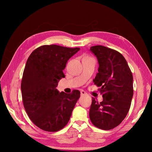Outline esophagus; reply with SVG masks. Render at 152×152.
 <instances>
[{"instance_id":"34e87169","label":"esophagus","mask_w":152,"mask_h":152,"mask_svg":"<svg viewBox=\"0 0 152 152\" xmlns=\"http://www.w3.org/2000/svg\"><path fill=\"white\" fill-rule=\"evenodd\" d=\"M87 93L84 91H81V96H83V95H86Z\"/></svg>"}]
</instances>
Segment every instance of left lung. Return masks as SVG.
Masks as SVG:
<instances>
[{
	"instance_id": "left-lung-1",
	"label": "left lung",
	"mask_w": 152,
	"mask_h": 152,
	"mask_svg": "<svg viewBox=\"0 0 152 152\" xmlns=\"http://www.w3.org/2000/svg\"><path fill=\"white\" fill-rule=\"evenodd\" d=\"M99 63L98 73L93 80L100 87L103 100L94 98L89 118L95 127L110 130L121 124L129 110L133 96V74L124 57L118 51L102 46L90 48Z\"/></svg>"
}]
</instances>
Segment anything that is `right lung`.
<instances>
[{
	"label": "right lung",
	"instance_id": "obj_1",
	"mask_svg": "<svg viewBox=\"0 0 152 152\" xmlns=\"http://www.w3.org/2000/svg\"><path fill=\"white\" fill-rule=\"evenodd\" d=\"M80 50L46 45L28 58L21 84L23 102L31 120L41 129L58 131L69 121L80 92L60 93L56 87L65 77L63 70L68 61Z\"/></svg>",
	"mask_w": 152,
	"mask_h": 152
}]
</instances>
